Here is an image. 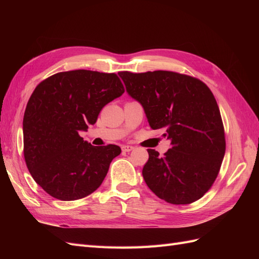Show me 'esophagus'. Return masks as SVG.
Returning a JSON list of instances; mask_svg holds the SVG:
<instances>
[{"label": "esophagus", "instance_id": "obj_1", "mask_svg": "<svg viewBox=\"0 0 259 259\" xmlns=\"http://www.w3.org/2000/svg\"><path fill=\"white\" fill-rule=\"evenodd\" d=\"M121 148H122V151H123V152H130V151L133 150V149H134V147L127 146V145H123Z\"/></svg>", "mask_w": 259, "mask_h": 259}]
</instances>
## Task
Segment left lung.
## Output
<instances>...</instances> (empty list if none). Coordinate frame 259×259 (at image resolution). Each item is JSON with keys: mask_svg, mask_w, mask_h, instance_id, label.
I'll return each mask as SVG.
<instances>
[{"mask_svg": "<svg viewBox=\"0 0 259 259\" xmlns=\"http://www.w3.org/2000/svg\"><path fill=\"white\" fill-rule=\"evenodd\" d=\"M128 95L143 106L152 130H163L170 148L160 156L148 149L143 177L171 204H189L213 185L226 150L216 99L207 86L171 71L119 72Z\"/></svg>", "mask_w": 259, "mask_h": 259, "instance_id": "8db88e82", "label": "left lung"}]
</instances>
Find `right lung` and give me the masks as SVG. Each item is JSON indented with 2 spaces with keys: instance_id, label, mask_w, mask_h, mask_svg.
<instances>
[{
  "instance_id": "1",
  "label": "right lung",
  "mask_w": 259,
  "mask_h": 259,
  "mask_svg": "<svg viewBox=\"0 0 259 259\" xmlns=\"http://www.w3.org/2000/svg\"><path fill=\"white\" fill-rule=\"evenodd\" d=\"M123 93L116 74L90 70L59 72L36 86L23 115V155L44 191L74 201L103 184L121 148L94 147L79 133L95 124L101 109Z\"/></svg>"
}]
</instances>
